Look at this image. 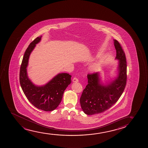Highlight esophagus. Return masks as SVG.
Returning <instances> with one entry per match:
<instances>
[{
    "label": "esophagus",
    "instance_id": "1",
    "mask_svg": "<svg viewBox=\"0 0 148 148\" xmlns=\"http://www.w3.org/2000/svg\"><path fill=\"white\" fill-rule=\"evenodd\" d=\"M73 82H78L79 80H78V79H77V78H76V77H74L73 79Z\"/></svg>",
    "mask_w": 148,
    "mask_h": 148
}]
</instances>
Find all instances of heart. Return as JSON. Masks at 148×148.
Here are the masks:
<instances>
[{
	"mask_svg": "<svg viewBox=\"0 0 148 148\" xmlns=\"http://www.w3.org/2000/svg\"><path fill=\"white\" fill-rule=\"evenodd\" d=\"M99 67V64L97 63H93V64H92L90 65L89 69H90V71L95 72H97L98 70Z\"/></svg>",
	"mask_w": 148,
	"mask_h": 148,
	"instance_id": "obj_1",
	"label": "heart"
}]
</instances>
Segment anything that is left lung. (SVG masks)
<instances>
[{"label": "left lung", "instance_id": "obj_1", "mask_svg": "<svg viewBox=\"0 0 148 148\" xmlns=\"http://www.w3.org/2000/svg\"><path fill=\"white\" fill-rule=\"evenodd\" d=\"M116 50V60H118L117 76L103 83L101 73L87 75L88 84L83 90L80 103L81 108L87 115L101 113L110 109L117 101L125 87L127 65L125 53L119 43L114 39Z\"/></svg>", "mask_w": 148, "mask_h": 148}]
</instances>
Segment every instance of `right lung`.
<instances>
[{"instance_id":"obj_1","label":"right lung","mask_w":148,"mask_h":148,"mask_svg":"<svg viewBox=\"0 0 148 148\" xmlns=\"http://www.w3.org/2000/svg\"><path fill=\"white\" fill-rule=\"evenodd\" d=\"M42 36L35 39L25 53L21 66L20 82L23 91L29 101L39 109L51 111L56 109L61 103L65 89L71 83V76L66 73H59L45 85H35L29 79L27 68L31 53Z\"/></svg>"}]
</instances>
